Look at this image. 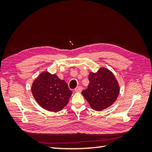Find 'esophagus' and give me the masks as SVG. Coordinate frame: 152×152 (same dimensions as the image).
Wrapping results in <instances>:
<instances>
[{"label": "esophagus", "instance_id": "34e87169", "mask_svg": "<svg viewBox=\"0 0 152 152\" xmlns=\"http://www.w3.org/2000/svg\"><path fill=\"white\" fill-rule=\"evenodd\" d=\"M82 87H81V86H78V87H77V88L74 89V91H75L76 92H81L82 91Z\"/></svg>", "mask_w": 152, "mask_h": 152}]
</instances>
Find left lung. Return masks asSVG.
<instances>
[{
  "instance_id": "8db88e82",
  "label": "left lung",
  "mask_w": 152,
  "mask_h": 152,
  "mask_svg": "<svg viewBox=\"0 0 152 152\" xmlns=\"http://www.w3.org/2000/svg\"><path fill=\"white\" fill-rule=\"evenodd\" d=\"M88 88L82 93L91 107L101 111L113 104L119 93L117 80L110 70L101 67L96 72H90Z\"/></svg>"
}]
</instances>
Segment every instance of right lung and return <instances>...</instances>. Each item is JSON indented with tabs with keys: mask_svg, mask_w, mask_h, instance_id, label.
<instances>
[{
	"mask_svg": "<svg viewBox=\"0 0 152 152\" xmlns=\"http://www.w3.org/2000/svg\"><path fill=\"white\" fill-rule=\"evenodd\" d=\"M32 93L41 107L56 112L68 104L72 91L56 74L43 72L33 82Z\"/></svg>",
	"mask_w": 152,
	"mask_h": 152,
	"instance_id": "obj_1",
	"label": "right lung"
}]
</instances>
